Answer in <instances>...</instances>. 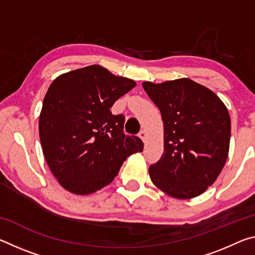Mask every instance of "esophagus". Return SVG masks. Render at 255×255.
I'll list each match as a JSON object with an SVG mask.
<instances>
[{
  "label": "esophagus",
  "instance_id": "obj_1",
  "mask_svg": "<svg viewBox=\"0 0 255 255\" xmlns=\"http://www.w3.org/2000/svg\"><path fill=\"white\" fill-rule=\"evenodd\" d=\"M138 136H139V138H141V140L145 141V139H146V131L145 130H140L139 133H138Z\"/></svg>",
  "mask_w": 255,
  "mask_h": 255
}]
</instances>
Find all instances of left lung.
<instances>
[{"mask_svg": "<svg viewBox=\"0 0 255 255\" xmlns=\"http://www.w3.org/2000/svg\"><path fill=\"white\" fill-rule=\"evenodd\" d=\"M143 88L164 125L163 155L149 166L152 182L178 199L201 195L221 174L228 156L227 108L213 91L190 79L144 82Z\"/></svg>", "mask_w": 255, "mask_h": 255, "instance_id": "obj_1", "label": "left lung"}]
</instances>
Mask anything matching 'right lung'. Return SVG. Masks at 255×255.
<instances>
[{
	"label": "right lung",
	"instance_id": "1",
	"mask_svg": "<svg viewBox=\"0 0 255 255\" xmlns=\"http://www.w3.org/2000/svg\"><path fill=\"white\" fill-rule=\"evenodd\" d=\"M99 65L58 76L47 91L39 117L46 162L63 188L89 195L112 182L125 159L141 152L139 137L124 131L125 116L110 108L135 88Z\"/></svg>",
	"mask_w": 255,
	"mask_h": 255
}]
</instances>
